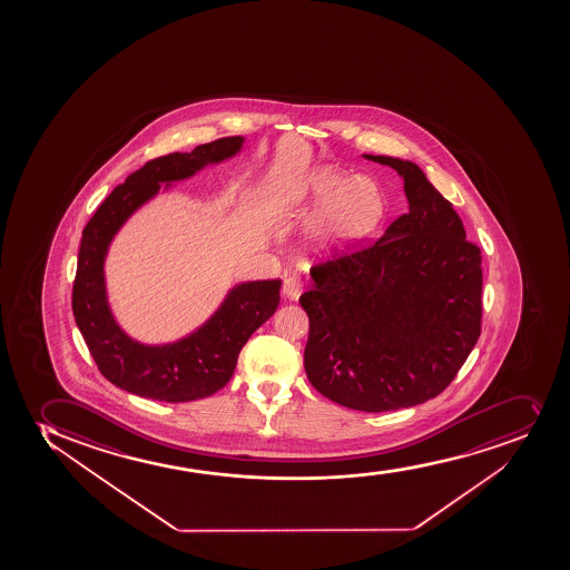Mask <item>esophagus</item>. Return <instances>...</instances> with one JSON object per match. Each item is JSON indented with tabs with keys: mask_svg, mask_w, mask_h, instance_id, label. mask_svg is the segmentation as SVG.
I'll return each instance as SVG.
<instances>
[{
	"mask_svg": "<svg viewBox=\"0 0 570 570\" xmlns=\"http://www.w3.org/2000/svg\"><path fill=\"white\" fill-rule=\"evenodd\" d=\"M282 292H284V295L289 297V299H297L301 292H303V278H301L297 273H292V275L286 276L284 284H282Z\"/></svg>",
	"mask_w": 570,
	"mask_h": 570,
	"instance_id": "obj_1",
	"label": "esophagus"
}]
</instances>
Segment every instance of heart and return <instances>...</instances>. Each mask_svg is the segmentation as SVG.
Segmentation results:
<instances>
[{
	"instance_id": "b5f03b06",
	"label": "heart",
	"mask_w": 570,
	"mask_h": 570,
	"mask_svg": "<svg viewBox=\"0 0 570 570\" xmlns=\"http://www.w3.org/2000/svg\"><path fill=\"white\" fill-rule=\"evenodd\" d=\"M276 205H325L313 233L318 240H352L367 235L384 215V196L371 178H354L324 167L294 180L275 196Z\"/></svg>"
}]
</instances>
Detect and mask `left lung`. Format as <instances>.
Wrapping results in <instances>:
<instances>
[{"label":"left lung","instance_id":"left-lung-1","mask_svg":"<svg viewBox=\"0 0 570 570\" xmlns=\"http://www.w3.org/2000/svg\"><path fill=\"white\" fill-rule=\"evenodd\" d=\"M404 178L411 210L371 245L311 267L305 371L324 397L387 412L444 392L482 333V252L420 167L365 156Z\"/></svg>","mask_w":570,"mask_h":570}]
</instances>
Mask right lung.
I'll use <instances>...</instances> for the list:
<instances>
[{
  "mask_svg": "<svg viewBox=\"0 0 570 570\" xmlns=\"http://www.w3.org/2000/svg\"><path fill=\"white\" fill-rule=\"evenodd\" d=\"M240 145L243 137H222L190 154L150 159L110 191L82 229L71 295L75 322L99 373L120 390L166 403L208 397L226 386L246 341L275 314L281 278L246 282L233 288L220 311L190 337L145 346L118 327L107 306L104 259L118 227L161 188L159 184L191 177L203 166L229 158Z\"/></svg>",
  "mask_w": 570,
  "mask_h": 570,
  "instance_id": "1",
  "label": "right lung"
}]
</instances>
